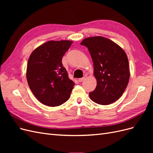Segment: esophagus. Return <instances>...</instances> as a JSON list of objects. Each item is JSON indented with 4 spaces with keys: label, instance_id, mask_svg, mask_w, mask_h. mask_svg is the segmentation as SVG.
Wrapping results in <instances>:
<instances>
[{
    "label": "esophagus",
    "instance_id": "obj_1",
    "mask_svg": "<svg viewBox=\"0 0 153 153\" xmlns=\"http://www.w3.org/2000/svg\"><path fill=\"white\" fill-rule=\"evenodd\" d=\"M85 79V77H83V78H79V79H78V82H82L84 81Z\"/></svg>",
    "mask_w": 153,
    "mask_h": 153
}]
</instances>
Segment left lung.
I'll use <instances>...</instances> for the list:
<instances>
[{
  "instance_id": "left-lung-1",
  "label": "left lung",
  "mask_w": 153,
  "mask_h": 153,
  "mask_svg": "<svg viewBox=\"0 0 153 153\" xmlns=\"http://www.w3.org/2000/svg\"><path fill=\"white\" fill-rule=\"evenodd\" d=\"M80 45L89 51L97 80L96 89L89 93L91 100L100 105L112 104L128 84L130 74L126 53L117 44L102 36L87 38Z\"/></svg>"
}]
</instances>
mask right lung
<instances>
[{
	"instance_id": "add662e5",
	"label": "right lung",
	"mask_w": 153,
	"mask_h": 153,
	"mask_svg": "<svg viewBox=\"0 0 153 153\" xmlns=\"http://www.w3.org/2000/svg\"><path fill=\"white\" fill-rule=\"evenodd\" d=\"M72 41H49L30 54L27 67V82L32 93L41 103L59 106L70 97L75 85L68 77L62 59Z\"/></svg>"
}]
</instances>
